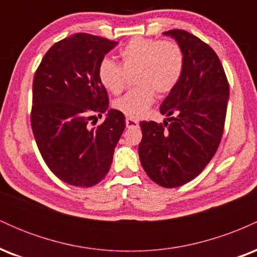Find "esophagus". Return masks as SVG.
<instances>
[{
    "mask_svg": "<svg viewBox=\"0 0 257 257\" xmlns=\"http://www.w3.org/2000/svg\"><path fill=\"white\" fill-rule=\"evenodd\" d=\"M125 125L126 128H137V126H139V122L128 117V118L125 119Z\"/></svg>",
    "mask_w": 257,
    "mask_h": 257,
    "instance_id": "1",
    "label": "esophagus"
}]
</instances>
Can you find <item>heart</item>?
<instances>
[{
    "mask_svg": "<svg viewBox=\"0 0 257 257\" xmlns=\"http://www.w3.org/2000/svg\"><path fill=\"white\" fill-rule=\"evenodd\" d=\"M119 64L104 59L99 65V79L112 94L124 89L126 73L138 71V88L114 101V108L129 118L144 117L158 94L170 93L179 83L184 72V53L174 41L135 37L120 49Z\"/></svg>",
    "mask_w": 257,
    "mask_h": 257,
    "instance_id": "b5f03b06",
    "label": "heart"
}]
</instances>
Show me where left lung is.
I'll list each match as a JSON object with an SVG mask.
<instances>
[{
  "mask_svg": "<svg viewBox=\"0 0 257 257\" xmlns=\"http://www.w3.org/2000/svg\"><path fill=\"white\" fill-rule=\"evenodd\" d=\"M184 53V72L162 102L167 120L140 122L141 166L162 187H179L198 176L214 157L222 138L229 87L211 47L184 30L163 32Z\"/></svg>",
  "mask_w": 257,
  "mask_h": 257,
  "instance_id": "8db88e82",
  "label": "left lung"
}]
</instances>
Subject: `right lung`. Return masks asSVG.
Masks as SVG:
<instances>
[{
  "instance_id": "obj_1",
  "label": "right lung",
  "mask_w": 257,
  "mask_h": 257,
  "mask_svg": "<svg viewBox=\"0 0 257 257\" xmlns=\"http://www.w3.org/2000/svg\"><path fill=\"white\" fill-rule=\"evenodd\" d=\"M116 44L75 34L53 44L35 73L31 128L37 147L53 174L76 187H91L105 178L125 128L124 114L108 110L98 73ZM105 111L104 122L91 128L90 120Z\"/></svg>"
}]
</instances>
